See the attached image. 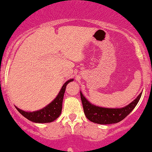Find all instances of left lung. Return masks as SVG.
Instances as JSON below:
<instances>
[{
    "label": "left lung",
    "instance_id": "obj_1",
    "mask_svg": "<svg viewBox=\"0 0 152 152\" xmlns=\"http://www.w3.org/2000/svg\"><path fill=\"white\" fill-rule=\"evenodd\" d=\"M142 93L131 103L122 108H105L94 105L86 99V98L80 92V98L82 101L83 110L86 117L90 121L101 125L117 123L125 119L133 111L137 105Z\"/></svg>",
    "mask_w": 152,
    "mask_h": 152
}]
</instances>
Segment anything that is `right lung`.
Segmentation results:
<instances>
[{
	"mask_svg": "<svg viewBox=\"0 0 152 152\" xmlns=\"http://www.w3.org/2000/svg\"><path fill=\"white\" fill-rule=\"evenodd\" d=\"M74 80L71 79L66 81L63 85L62 88L60 90L59 93L55 98L53 101H52L48 105L44 108L40 109V110L35 111V112H25L22 109L16 108L21 115L24 116L27 120L36 123H47V122H51L56 120L61 113V109H62V102L64 94L65 89L66 86L69 82H72Z\"/></svg>",
	"mask_w": 152,
	"mask_h": 152,
	"instance_id": "add662e5",
	"label": "right lung"
}]
</instances>
